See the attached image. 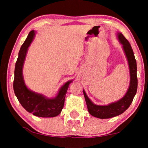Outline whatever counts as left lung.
<instances>
[{"mask_svg":"<svg viewBox=\"0 0 148 148\" xmlns=\"http://www.w3.org/2000/svg\"><path fill=\"white\" fill-rule=\"evenodd\" d=\"M117 36L120 43L122 44L123 48L129 62L130 71V85L126 94L119 101L112 102L106 106H99L92 103L89 97L83 90L85 99H86L87 110L91 116L100 119H108L115 116H119L126 110L132 103L135 95L137 91L138 79H137V66L134 55L132 47L129 41L120 32L117 33Z\"/></svg>","mask_w":148,"mask_h":148,"instance_id":"obj_1","label":"left lung"}]
</instances>
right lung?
Listing matches in <instances>:
<instances>
[{
  "mask_svg": "<svg viewBox=\"0 0 148 148\" xmlns=\"http://www.w3.org/2000/svg\"><path fill=\"white\" fill-rule=\"evenodd\" d=\"M34 31L30 32L20 48L15 66L14 91L20 104L29 113L42 117H56L63 108L65 96L69 84L72 81L71 80L65 83L59 89L57 96L52 99L47 98L43 95L27 88L23 76V66L28 47L34 39Z\"/></svg>",
  "mask_w": 148,
  "mask_h": 148,
  "instance_id": "add662e5",
  "label": "right lung"
}]
</instances>
